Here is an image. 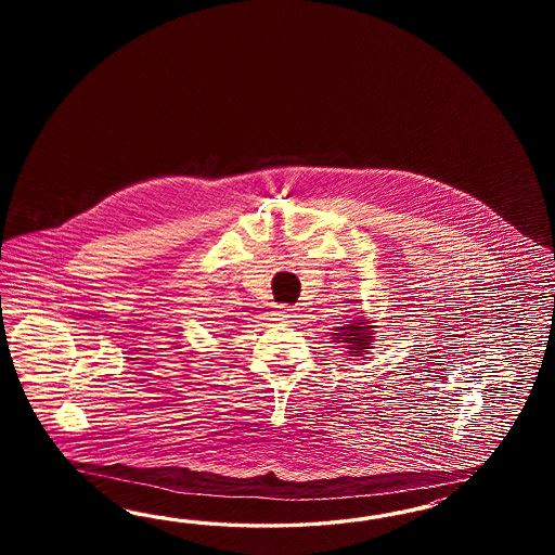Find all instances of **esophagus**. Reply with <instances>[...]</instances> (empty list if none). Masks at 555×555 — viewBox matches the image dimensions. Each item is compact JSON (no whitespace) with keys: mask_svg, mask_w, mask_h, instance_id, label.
<instances>
[{"mask_svg":"<svg viewBox=\"0 0 555 555\" xmlns=\"http://www.w3.org/2000/svg\"><path fill=\"white\" fill-rule=\"evenodd\" d=\"M297 313H299V309H297V307H293V305H279V307H276V315H279V318H283V320L297 318Z\"/></svg>","mask_w":555,"mask_h":555,"instance_id":"1","label":"esophagus"}]
</instances>
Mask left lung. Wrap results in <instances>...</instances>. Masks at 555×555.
Here are the masks:
<instances>
[{"instance_id":"obj_1","label":"left lung","mask_w":555,"mask_h":555,"mask_svg":"<svg viewBox=\"0 0 555 555\" xmlns=\"http://www.w3.org/2000/svg\"><path fill=\"white\" fill-rule=\"evenodd\" d=\"M337 341L341 344H348V353L352 356H362L364 352H369L372 348V339H374V325H369V321L364 318H358V320L350 323V325H344V327H336Z\"/></svg>"}]
</instances>
